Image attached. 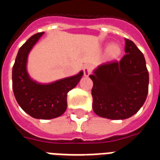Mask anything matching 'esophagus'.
<instances>
[{
	"label": "esophagus",
	"mask_w": 160,
	"mask_h": 160,
	"mask_svg": "<svg viewBox=\"0 0 160 160\" xmlns=\"http://www.w3.org/2000/svg\"><path fill=\"white\" fill-rule=\"evenodd\" d=\"M91 71H92V66L89 64H87L83 68V74L85 77H88L90 75Z\"/></svg>",
	"instance_id": "obj_1"
}]
</instances>
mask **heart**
Listing matches in <instances>:
<instances>
[{
    "label": "heart",
    "mask_w": 160,
    "mask_h": 160,
    "mask_svg": "<svg viewBox=\"0 0 160 160\" xmlns=\"http://www.w3.org/2000/svg\"><path fill=\"white\" fill-rule=\"evenodd\" d=\"M122 53L121 46L117 43H112L107 47L106 51L107 58L109 60H115L118 58Z\"/></svg>",
    "instance_id": "b5f03b06"
}]
</instances>
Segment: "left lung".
I'll use <instances>...</instances> for the list:
<instances>
[{"instance_id": "8db88e82", "label": "left lung", "mask_w": 160, "mask_h": 160, "mask_svg": "<svg viewBox=\"0 0 160 160\" xmlns=\"http://www.w3.org/2000/svg\"><path fill=\"white\" fill-rule=\"evenodd\" d=\"M125 41L126 54L120 62L99 65L89 76L93 82V111L103 118H129L146 100L149 72L145 57L134 42Z\"/></svg>"}]
</instances>
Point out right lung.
I'll list each match as a JSON object with an SVG mask.
<instances>
[{
	"mask_svg": "<svg viewBox=\"0 0 160 160\" xmlns=\"http://www.w3.org/2000/svg\"><path fill=\"white\" fill-rule=\"evenodd\" d=\"M44 34H34L18 51L12 68V87L15 99L24 112L35 119L49 120L64 113L68 92L78 85L83 72L49 83L32 79L27 71L28 56Z\"/></svg>",
	"mask_w": 160,
	"mask_h": 160,
	"instance_id": "obj_1",
	"label": "right lung"
}]
</instances>
